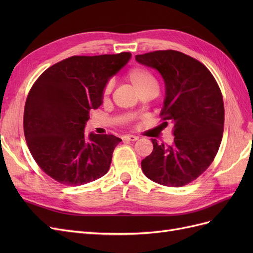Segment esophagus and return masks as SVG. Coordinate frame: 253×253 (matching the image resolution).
<instances>
[{"label": "esophagus", "mask_w": 253, "mask_h": 253, "mask_svg": "<svg viewBox=\"0 0 253 253\" xmlns=\"http://www.w3.org/2000/svg\"><path fill=\"white\" fill-rule=\"evenodd\" d=\"M122 140H128V141H136L138 140V137L134 135H125L122 137Z\"/></svg>", "instance_id": "esophagus-1"}]
</instances>
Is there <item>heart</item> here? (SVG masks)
<instances>
[{
    "instance_id": "obj_1",
    "label": "heart",
    "mask_w": 253,
    "mask_h": 253,
    "mask_svg": "<svg viewBox=\"0 0 253 253\" xmlns=\"http://www.w3.org/2000/svg\"><path fill=\"white\" fill-rule=\"evenodd\" d=\"M126 79L132 84L133 87L136 89L138 94L142 93H152L156 94L158 90V83L148 70H145L143 67H133L131 70H128L126 75ZM112 89V83L106 82L103 88H102V99L106 100L109 98V95Z\"/></svg>"
}]
</instances>
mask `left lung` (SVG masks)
I'll return each instance as SVG.
<instances>
[{
	"label": "left lung",
	"mask_w": 253,
	"mask_h": 253,
	"mask_svg": "<svg viewBox=\"0 0 253 253\" xmlns=\"http://www.w3.org/2000/svg\"><path fill=\"white\" fill-rule=\"evenodd\" d=\"M155 68L166 84L160 117L173 124L171 145L152 139L153 151L141 162L144 175L167 187H182L201 176L215 158L223 138V95L211 72L200 61L177 50L137 55Z\"/></svg>",
	"instance_id": "1"
}]
</instances>
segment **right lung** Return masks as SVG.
<instances>
[{
    "label": "right lung",
    "mask_w": 253,
    "mask_h": 253,
    "mask_svg": "<svg viewBox=\"0 0 253 253\" xmlns=\"http://www.w3.org/2000/svg\"><path fill=\"white\" fill-rule=\"evenodd\" d=\"M131 58L129 52L73 56L48 67L30 88L24 135L35 162L52 179L81 186L109 171L121 141L109 134H84L90 110L102 103L104 84Z\"/></svg>",
    "instance_id": "1"
}]
</instances>
